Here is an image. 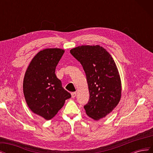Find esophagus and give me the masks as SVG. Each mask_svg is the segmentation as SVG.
<instances>
[{
  "mask_svg": "<svg viewBox=\"0 0 153 153\" xmlns=\"http://www.w3.org/2000/svg\"><path fill=\"white\" fill-rule=\"evenodd\" d=\"M71 98H75L76 96V92H72V93H71Z\"/></svg>",
  "mask_w": 153,
  "mask_h": 153,
  "instance_id": "1",
  "label": "esophagus"
}]
</instances>
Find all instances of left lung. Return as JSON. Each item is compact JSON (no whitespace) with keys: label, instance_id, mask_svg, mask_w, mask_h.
<instances>
[{"label":"left lung","instance_id":"obj_1","mask_svg":"<svg viewBox=\"0 0 153 153\" xmlns=\"http://www.w3.org/2000/svg\"><path fill=\"white\" fill-rule=\"evenodd\" d=\"M86 75L89 100L86 114L98 121L116 107L121 97V81L113 58L100 45H82L70 50Z\"/></svg>","mask_w":153,"mask_h":153}]
</instances>
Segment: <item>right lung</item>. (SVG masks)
I'll use <instances>...</instances> for the list:
<instances>
[{"label": "right lung", "instance_id": "add662e5", "mask_svg": "<svg viewBox=\"0 0 153 153\" xmlns=\"http://www.w3.org/2000/svg\"><path fill=\"white\" fill-rule=\"evenodd\" d=\"M64 53L61 48L41 50L32 59L24 76L26 103L32 112L46 120L52 119L71 97L55 73Z\"/></svg>", "mask_w": 153, "mask_h": 153}]
</instances>
